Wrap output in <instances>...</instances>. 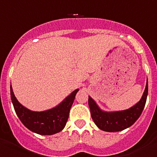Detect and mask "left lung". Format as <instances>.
<instances>
[{"instance_id":"obj_1","label":"left lung","mask_w":157,"mask_h":157,"mask_svg":"<svg viewBox=\"0 0 157 157\" xmlns=\"http://www.w3.org/2000/svg\"><path fill=\"white\" fill-rule=\"evenodd\" d=\"M148 96V79L145 89L138 102L130 109L121 111H107L101 109L95 101L89 96V107L91 117L97 127L107 132H118L132 126L141 116L145 108Z\"/></svg>"}]
</instances>
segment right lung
Segmentation results:
<instances>
[{
	"mask_svg": "<svg viewBox=\"0 0 157 157\" xmlns=\"http://www.w3.org/2000/svg\"><path fill=\"white\" fill-rule=\"evenodd\" d=\"M79 89L75 90L63 101L48 110L35 112L23 106L19 102L10 86L11 99L14 109L20 121L27 129L41 135H52L60 132L68 120L69 112Z\"/></svg>",
	"mask_w": 157,
	"mask_h": 157,
	"instance_id": "add662e5",
	"label": "right lung"
}]
</instances>
